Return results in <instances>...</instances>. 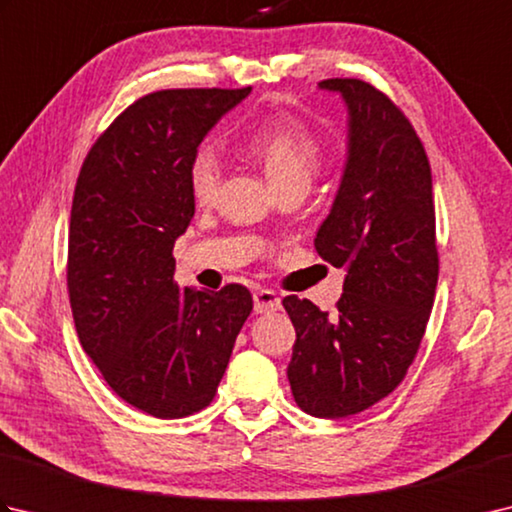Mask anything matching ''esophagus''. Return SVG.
<instances>
[{
	"instance_id": "1",
	"label": "esophagus",
	"mask_w": 512,
	"mask_h": 512,
	"mask_svg": "<svg viewBox=\"0 0 512 512\" xmlns=\"http://www.w3.org/2000/svg\"><path fill=\"white\" fill-rule=\"evenodd\" d=\"M253 306H255V312L257 314H266V312H275L281 308V299L277 297L275 290H268V288H262L255 292L253 297Z\"/></svg>"
}]
</instances>
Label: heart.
<instances>
[{
  "label": "heart",
  "instance_id": "1",
  "mask_svg": "<svg viewBox=\"0 0 512 512\" xmlns=\"http://www.w3.org/2000/svg\"><path fill=\"white\" fill-rule=\"evenodd\" d=\"M244 151L264 167L273 189H310L323 162V149L310 129L292 116H270L244 136ZM222 165L211 147L195 151L189 189L195 202L209 204L220 187Z\"/></svg>",
  "mask_w": 512,
  "mask_h": 512
}]
</instances>
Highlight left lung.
I'll return each instance as SVG.
<instances>
[{
    "instance_id": "obj_1",
    "label": "left lung",
    "mask_w": 512,
    "mask_h": 512,
    "mask_svg": "<svg viewBox=\"0 0 512 512\" xmlns=\"http://www.w3.org/2000/svg\"><path fill=\"white\" fill-rule=\"evenodd\" d=\"M347 107V158L317 253L345 270L328 314L286 297L295 325L288 380L317 418H347L383 400L405 378L438 286L431 167L418 134L374 85L328 79Z\"/></svg>"
}]
</instances>
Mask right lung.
I'll return each mask as SVG.
<instances>
[{
  "label": "right lung",
  "instance_id": "add662e5",
  "mask_svg": "<svg viewBox=\"0 0 512 512\" xmlns=\"http://www.w3.org/2000/svg\"><path fill=\"white\" fill-rule=\"evenodd\" d=\"M250 94L160 90L138 99L85 158L70 213L68 290L79 341L129 405L184 418L213 400L253 297L180 290L173 244L195 213L189 165Z\"/></svg>",
  "mask_w": 512,
  "mask_h": 512
}]
</instances>
